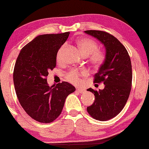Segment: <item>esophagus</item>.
Wrapping results in <instances>:
<instances>
[{
    "label": "esophagus",
    "instance_id": "1",
    "mask_svg": "<svg viewBox=\"0 0 149 149\" xmlns=\"http://www.w3.org/2000/svg\"><path fill=\"white\" fill-rule=\"evenodd\" d=\"M76 91L77 92H79V93L82 94V93H84V92H85V90L81 88H77Z\"/></svg>",
    "mask_w": 149,
    "mask_h": 149
}]
</instances>
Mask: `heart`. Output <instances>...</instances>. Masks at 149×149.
Listing matches in <instances>:
<instances>
[{
  "label": "heart",
  "instance_id": "obj_1",
  "mask_svg": "<svg viewBox=\"0 0 149 149\" xmlns=\"http://www.w3.org/2000/svg\"><path fill=\"white\" fill-rule=\"evenodd\" d=\"M77 45L83 55L86 57L88 56L89 61L94 66L100 67L105 62L106 59V53L103 50L98 49V44L95 40L88 38H81L78 40ZM64 48L65 45H63L58 51L57 54V60L58 61L61 60V55ZM87 74H88V72L85 70H79L74 69L67 73L65 75V78L72 84H77L80 81L81 77L85 76Z\"/></svg>",
  "mask_w": 149,
  "mask_h": 149
}]
</instances>
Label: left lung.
<instances>
[{"label": "left lung", "instance_id": "left-lung-1", "mask_svg": "<svg viewBox=\"0 0 149 149\" xmlns=\"http://www.w3.org/2000/svg\"><path fill=\"white\" fill-rule=\"evenodd\" d=\"M86 33L97 38L105 46L106 59L94 76V82L103 83V90L88 89L95 96L87 111L93 118L100 121L110 120L118 114L125 106L132 86V66L127 49L109 33L88 30Z\"/></svg>", "mask_w": 149, "mask_h": 149}]
</instances>
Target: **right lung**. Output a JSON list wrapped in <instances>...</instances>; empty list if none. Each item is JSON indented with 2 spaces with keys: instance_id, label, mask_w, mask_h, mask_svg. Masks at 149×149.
<instances>
[{
  "instance_id": "1",
  "label": "right lung",
  "mask_w": 149,
  "mask_h": 149,
  "mask_svg": "<svg viewBox=\"0 0 149 149\" xmlns=\"http://www.w3.org/2000/svg\"><path fill=\"white\" fill-rule=\"evenodd\" d=\"M70 32L37 36L22 48L15 61L13 84L17 97L26 113L42 123L53 122L62 111L65 98L75 91L63 81L50 87L47 76L56 66L58 50Z\"/></svg>"
}]
</instances>
